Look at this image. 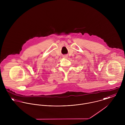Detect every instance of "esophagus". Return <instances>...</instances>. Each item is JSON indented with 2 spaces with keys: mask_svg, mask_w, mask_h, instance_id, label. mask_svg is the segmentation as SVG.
<instances>
[{
  "mask_svg": "<svg viewBox=\"0 0 125 125\" xmlns=\"http://www.w3.org/2000/svg\"><path fill=\"white\" fill-rule=\"evenodd\" d=\"M63 58H64L65 59H66V58H67L68 56H67V55H64V56H63Z\"/></svg>",
  "mask_w": 125,
  "mask_h": 125,
  "instance_id": "1",
  "label": "esophagus"
}]
</instances>
